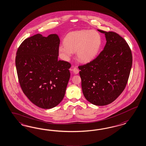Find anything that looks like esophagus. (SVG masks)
Wrapping results in <instances>:
<instances>
[{"label":"esophagus","mask_w":146,"mask_h":146,"mask_svg":"<svg viewBox=\"0 0 146 146\" xmlns=\"http://www.w3.org/2000/svg\"><path fill=\"white\" fill-rule=\"evenodd\" d=\"M72 71H73V72H74V74H78V72H79L78 69L77 68H76V67H74V68H73Z\"/></svg>","instance_id":"1"}]
</instances>
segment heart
Returning a JSON list of instances; mask_svg holds the SVG:
<instances>
[{
  "instance_id": "obj_1",
  "label": "heart",
  "mask_w": 146,
  "mask_h": 146,
  "mask_svg": "<svg viewBox=\"0 0 146 146\" xmlns=\"http://www.w3.org/2000/svg\"><path fill=\"white\" fill-rule=\"evenodd\" d=\"M64 44L58 46V51L62 58L69 61L73 52L77 59L83 62H88L96 58L99 52L102 39L95 30H78L68 33L64 39Z\"/></svg>"
}]
</instances>
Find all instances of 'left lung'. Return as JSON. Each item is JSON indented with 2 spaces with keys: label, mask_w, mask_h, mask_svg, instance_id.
<instances>
[{
  "label": "left lung",
  "mask_w": 146,
  "mask_h": 146,
  "mask_svg": "<svg viewBox=\"0 0 146 146\" xmlns=\"http://www.w3.org/2000/svg\"><path fill=\"white\" fill-rule=\"evenodd\" d=\"M104 33V50L93 61L79 66L84 96L96 106H106L116 99L127 84L132 65V55L124 39L114 32Z\"/></svg>",
  "instance_id": "left-lung-1"
}]
</instances>
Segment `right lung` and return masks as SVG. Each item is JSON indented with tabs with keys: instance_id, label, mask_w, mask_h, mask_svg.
<instances>
[{
	"instance_id": "right-lung-1",
	"label": "right lung",
	"mask_w": 146,
	"mask_h": 146,
	"mask_svg": "<svg viewBox=\"0 0 146 146\" xmlns=\"http://www.w3.org/2000/svg\"><path fill=\"white\" fill-rule=\"evenodd\" d=\"M56 34L38 33L25 39L15 58L18 79L25 96L38 107L50 109L63 100L70 77L71 64L58 60Z\"/></svg>"
}]
</instances>
